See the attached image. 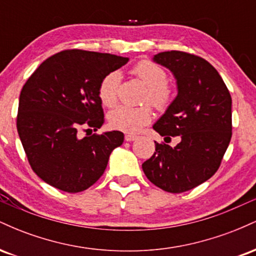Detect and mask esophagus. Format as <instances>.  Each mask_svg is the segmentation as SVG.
Wrapping results in <instances>:
<instances>
[{
    "instance_id": "esophagus-1",
    "label": "esophagus",
    "mask_w": 256,
    "mask_h": 256,
    "mask_svg": "<svg viewBox=\"0 0 256 256\" xmlns=\"http://www.w3.org/2000/svg\"><path fill=\"white\" fill-rule=\"evenodd\" d=\"M134 140H137V136H134V134H126L125 136V140H128V142H132Z\"/></svg>"
}]
</instances>
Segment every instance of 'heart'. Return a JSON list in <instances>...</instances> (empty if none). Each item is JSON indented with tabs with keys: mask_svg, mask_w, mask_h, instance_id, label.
<instances>
[{
	"mask_svg": "<svg viewBox=\"0 0 256 256\" xmlns=\"http://www.w3.org/2000/svg\"><path fill=\"white\" fill-rule=\"evenodd\" d=\"M131 74L146 85L143 102H150L158 110H165L172 104L174 92L167 83V73L161 66L150 60H140L131 68ZM120 76L118 72H110L104 76L98 85V98L106 107H113L118 101ZM152 118V110L149 104L140 107L119 106L108 114V122L114 130L134 134L143 126L148 125Z\"/></svg>",
	"mask_w": 256,
	"mask_h": 256,
	"instance_id": "heart-1",
	"label": "heart"
}]
</instances>
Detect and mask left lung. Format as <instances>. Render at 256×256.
<instances>
[{"label": "left lung", "mask_w": 256, "mask_h": 256, "mask_svg": "<svg viewBox=\"0 0 256 256\" xmlns=\"http://www.w3.org/2000/svg\"><path fill=\"white\" fill-rule=\"evenodd\" d=\"M154 61L171 70L178 95L152 128L170 140L179 136L180 142L174 148L155 142L142 168L160 189L184 192L218 171L232 136L231 95L218 71L198 55L162 52Z\"/></svg>", "instance_id": "left-lung-1"}]
</instances>
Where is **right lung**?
I'll use <instances>...</instances> for the list:
<instances>
[{
  "label": "right lung",
  "instance_id": "obj_1",
  "mask_svg": "<svg viewBox=\"0 0 256 256\" xmlns=\"http://www.w3.org/2000/svg\"><path fill=\"white\" fill-rule=\"evenodd\" d=\"M128 58L68 49L48 58L22 86L16 128L34 172L52 186L80 192L104 174L120 131L79 138L104 122L98 85ZM91 131V130H90Z\"/></svg>",
  "mask_w": 256,
  "mask_h": 256
}]
</instances>
